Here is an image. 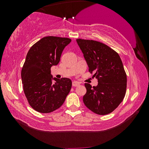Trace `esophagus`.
<instances>
[{"instance_id": "1", "label": "esophagus", "mask_w": 149, "mask_h": 149, "mask_svg": "<svg viewBox=\"0 0 149 149\" xmlns=\"http://www.w3.org/2000/svg\"><path fill=\"white\" fill-rule=\"evenodd\" d=\"M79 85V83L77 82V81H73L72 82V86L73 87H78Z\"/></svg>"}]
</instances>
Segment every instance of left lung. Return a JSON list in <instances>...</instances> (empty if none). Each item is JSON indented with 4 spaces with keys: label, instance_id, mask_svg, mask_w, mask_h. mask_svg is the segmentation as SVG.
I'll list each match as a JSON object with an SVG mask.
<instances>
[{
    "label": "left lung",
    "instance_id": "left-lung-1",
    "mask_svg": "<svg viewBox=\"0 0 149 149\" xmlns=\"http://www.w3.org/2000/svg\"><path fill=\"white\" fill-rule=\"evenodd\" d=\"M97 86L85 83L83 102L95 114L105 115L117 109L125 97L127 76L120 56L107 45L93 40L77 39Z\"/></svg>",
    "mask_w": 149,
    "mask_h": 149
}]
</instances>
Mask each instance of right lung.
Instances as JSON below:
<instances>
[{"mask_svg":"<svg viewBox=\"0 0 149 149\" xmlns=\"http://www.w3.org/2000/svg\"><path fill=\"white\" fill-rule=\"evenodd\" d=\"M70 42L68 38L46 36L28 51L22 69V84L29 104L39 113L59 109L70 92V79L53 78L51 67L58 64L63 50Z\"/></svg>","mask_w":149,"mask_h":149,"instance_id":"1","label":"right lung"}]
</instances>
